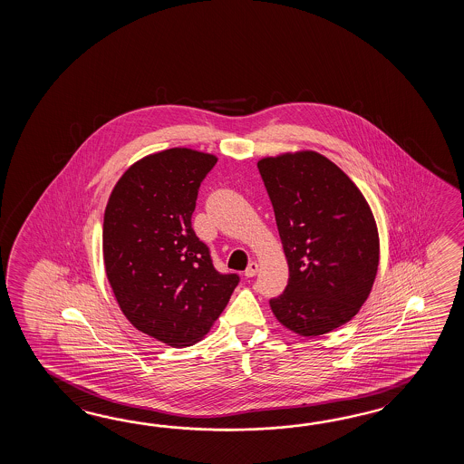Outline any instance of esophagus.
<instances>
[{"label": "esophagus", "mask_w": 464, "mask_h": 464, "mask_svg": "<svg viewBox=\"0 0 464 464\" xmlns=\"http://www.w3.org/2000/svg\"><path fill=\"white\" fill-rule=\"evenodd\" d=\"M256 272H258V264H256V262H250L246 268V276H248V278H250V276H256Z\"/></svg>", "instance_id": "esophagus-1"}]
</instances>
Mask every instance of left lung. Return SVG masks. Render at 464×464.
<instances>
[{"instance_id":"left-lung-1","label":"left lung","mask_w":464,"mask_h":464,"mask_svg":"<svg viewBox=\"0 0 464 464\" xmlns=\"http://www.w3.org/2000/svg\"><path fill=\"white\" fill-rule=\"evenodd\" d=\"M288 264L285 292L270 300L282 325L320 336L345 325L372 292L380 237L362 190L315 150L258 162Z\"/></svg>"}]
</instances>
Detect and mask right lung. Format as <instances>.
Segmentation results:
<instances>
[{
  "label": "right lung",
  "mask_w": 464,
  "mask_h": 464,
  "mask_svg": "<svg viewBox=\"0 0 464 464\" xmlns=\"http://www.w3.org/2000/svg\"><path fill=\"white\" fill-rule=\"evenodd\" d=\"M216 162L196 149L149 154L121 176L104 210L102 256L119 308L139 332L176 348L208 335L238 284L214 268L190 222Z\"/></svg>",
  "instance_id": "1"
}]
</instances>
